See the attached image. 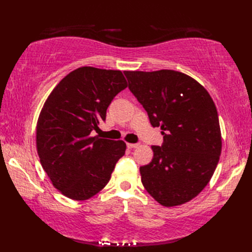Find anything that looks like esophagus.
Instances as JSON below:
<instances>
[{
    "label": "esophagus",
    "instance_id": "esophagus-1",
    "mask_svg": "<svg viewBox=\"0 0 252 252\" xmlns=\"http://www.w3.org/2000/svg\"><path fill=\"white\" fill-rule=\"evenodd\" d=\"M126 146L127 147H129V148H136V147H138V146H140V144H132V143H127L126 144Z\"/></svg>",
    "mask_w": 252,
    "mask_h": 252
}]
</instances>
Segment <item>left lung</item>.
<instances>
[{
    "instance_id": "1",
    "label": "left lung",
    "mask_w": 252,
    "mask_h": 252,
    "mask_svg": "<svg viewBox=\"0 0 252 252\" xmlns=\"http://www.w3.org/2000/svg\"><path fill=\"white\" fill-rule=\"evenodd\" d=\"M129 89L151 125L162 130L152 162L140 168L142 183L164 207L191 200L211 180L222 138L217 107L195 79L174 70L125 71Z\"/></svg>"
}]
</instances>
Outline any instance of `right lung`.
Here are the masks:
<instances>
[{"label": "right lung", "mask_w": 252, "mask_h": 252, "mask_svg": "<svg viewBox=\"0 0 252 252\" xmlns=\"http://www.w3.org/2000/svg\"><path fill=\"white\" fill-rule=\"evenodd\" d=\"M127 87L120 70L80 67L45 100L36 123V151L52 184L73 200H87L108 183L126 153L123 141L91 133L106 120L115 96Z\"/></svg>", "instance_id": "right-lung-1"}]
</instances>
